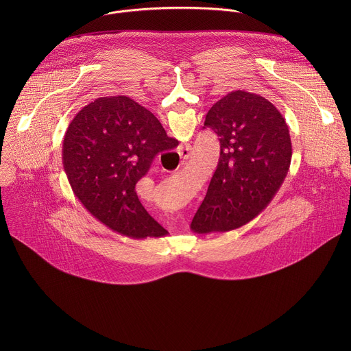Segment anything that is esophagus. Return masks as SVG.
I'll use <instances>...</instances> for the list:
<instances>
[{
  "label": "esophagus",
  "mask_w": 351,
  "mask_h": 351,
  "mask_svg": "<svg viewBox=\"0 0 351 351\" xmlns=\"http://www.w3.org/2000/svg\"><path fill=\"white\" fill-rule=\"evenodd\" d=\"M178 154L180 156L182 160H187L191 154V145L190 144H183L178 148Z\"/></svg>",
  "instance_id": "34e87169"
}]
</instances>
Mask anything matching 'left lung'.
Here are the masks:
<instances>
[{"mask_svg": "<svg viewBox=\"0 0 351 351\" xmlns=\"http://www.w3.org/2000/svg\"><path fill=\"white\" fill-rule=\"evenodd\" d=\"M221 143L217 171L191 230L229 232L253 221L278 193L291 161L285 118L267 98L230 91L208 111L204 128Z\"/></svg>", "mask_w": 351, "mask_h": 351, "instance_id": "obj_1", "label": "left lung"}]
</instances>
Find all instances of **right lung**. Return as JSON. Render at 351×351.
<instances>
[{
  "mask_svg": "<svg viewBox=\"0 0 351 351\" xmlns=\"http://www.w3.org/2000/svg\"><path fill=\"white\" fill-rule=\"evenodd\" d=\"M172 145L178 140L130 97H99L69 123L62 164L75 195L99 222L133 239L162 237L168 232L141 206L136 183Z\"/></svg>",
  "mask_w": 351,
  "mask_h": 351,
  "instance_id": "1",
  "label": "right lung"
}]
</instances>
